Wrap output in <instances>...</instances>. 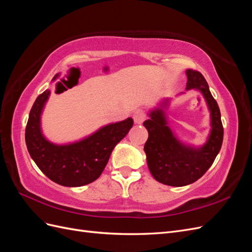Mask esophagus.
<instances>
[{
	"label": "esophagus",
	"mask_w": 252,
	"mask_h": 252,
	"mask_svg": "<svg viewBox=\"0 0 252 252\" xmlns=\"http://www.w3.org/2000/svg\"><path fill=\"white\" fill-rule=\"evenodd\" d=\"M132 118H133V121L135 124H142L145 121V119H146V112L141 110V109H138L133 112Z\"/></svg>",
	"instance_id": "esophagus-1"
}]
</instances>
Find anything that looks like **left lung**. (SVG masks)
Here are the masks:
<instances>
[{
	"label": "left lung",
	"mask_w": 252,
	"mask_h": 252,
	"mask_svg": "<svg viewBox=\"0 0 252 252\" xmlns=\"http://www.w3.org/2000/svg\"><path fill=\"white\" fill-rule=\"evenodd\" d=\"M186 75V90L199 91L210 112V132L206 142L201 146H193L178 138L167 118L166 110L171 102L169 97L163 98L157 107L149 110V119L143 123L148 131L144 151L149 171L158 182L174 187L192 184L203 177L215 162L224 136L220 108L203 74L187 69Z\"/></svg>",
	"instance_id": "1"
}]
</instances>
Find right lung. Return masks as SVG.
Masks as SVG:
<instances>
[{
    "label": "right lung",
    "mask_w": 252,
    "mask_h": 252,
    "mask_svg": "<svg viewBox=\"0 0 252 252\" xmlns=\"http://www.w3.org/2000/svg\"><path fill=\"white\" fill-rule=\"evenodd\" d=\"M61 73L56 74V81ZM50 96L45 90L29 113L25 130L26 146L40 170L51 181L66 187H80L95 181L107 165L116 145L123 140L133 125V120L110 123L79 141L57 144L44 135L41 117Z\"/></svg>",
    "instance_id": "obj_1"
}]
</instances>
